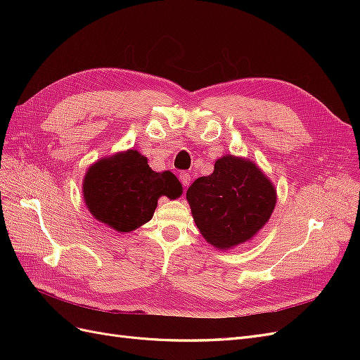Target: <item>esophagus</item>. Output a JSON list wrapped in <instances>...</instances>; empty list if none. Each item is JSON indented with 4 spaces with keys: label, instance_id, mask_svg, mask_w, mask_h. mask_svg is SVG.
Returning <instances> with one entry per match:
<instances>
[{
    "label": "esophagus",
    "instance_id": "esophagus-1",
    "mask_svg": "<svg viewBox=\"0 0 360 360\" xmlns=\"http://www.w3.org/2000/svg\"><path fill=\"white\" fill-rule=\"evenodd\" d=\"M180 181H181V184H183V186L184 188H186V186H189V183H191V176H189V172H180Z\"/></svg>",
    "mask_w": 360,
    "mask_h": 360
}]
</instances>
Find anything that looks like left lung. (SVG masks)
I'll list each match as a JSON object with an SVG mask.
<instances>
[{
  "mask_svg": "<svg viewBox=\"0 0 360 360\" xmlns=\"http://www.w3.org/2000/svg\"><path fill=\"white\" fill-rule=\"evenodd\" d=\"M193 221L212 246L230 249L250 240L276 204V191L254 162L233 155L214 162L210 176L186 192Z\"/></svg>",
  "mask_w": 360,
  "mask_h": 360,
  "instance_id": "obj_1",
  "label": "left lung"
}]
</instances>
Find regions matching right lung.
<instances>
[{
  "label": "right lung",
  "mask_w": 360,
  "mask_h": 360,
  "mask_svg": "<svg viewBox=\"0 0 360 360\" xmlns=\"http://www.w3.org/2000/svg\"><path fill=\"white\" fill-rule=\"evenodd\" d=\"M181 192V183L171 171H153L136 150L97 160L82 183L86 209L118 233L134 231L148 222L162 195L176 200Z\"/></svg>",
  "instance_id": "obj_1"
}]
</instances>
